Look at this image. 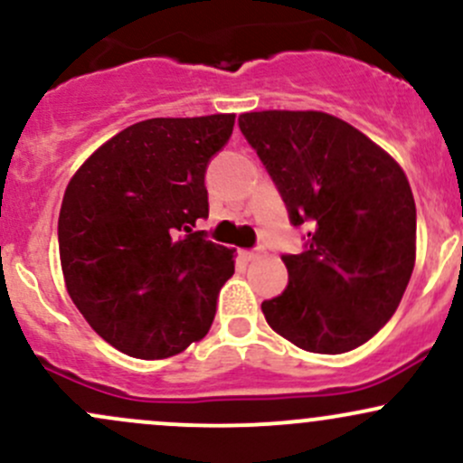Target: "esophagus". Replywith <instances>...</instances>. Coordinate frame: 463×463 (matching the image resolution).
I'll list each match as a JSON object with an SVG mask.
<instances>
[{"label":"esophagus","instance_id":"esophagus-1","mask_svg":"<svg viewBox=\"0 0 463 463\" xmlns=\"http://www.w3.org/2000/svg\"><path fill=\"white\" fill-rule=\"evenodd\" d=\"M259 252H261V248H252V250H241V257L246 259V261H252V259L259 257Z\"/></svg>","mask_w":463,"mask_h":463}]
</instances>
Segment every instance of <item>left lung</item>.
<instances>
[{
  "instance_id": "1",
  "label": "left lung",
  "mask_w": 463,
  "mask_h": 463,
  "mask_svg": "<svg viewBox=\"0 0 463 463\" xmlns=\"http://www.w3.org/2000/svg\"><path fill=\"white\" fill-rule=\"evenodd\" d=\"M272 177L298 255H283L288 288L263 301L266 321L297 347L345 354L389 323L415 266V200L398 162L323 111L240 116Z\"/></svg>"
}]
</instances>
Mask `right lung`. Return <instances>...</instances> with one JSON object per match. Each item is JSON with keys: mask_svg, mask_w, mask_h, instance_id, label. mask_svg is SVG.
<instances>
[{"mask_svg": "<svg viewBox=\"0 0 463 463\" xmlns=\"http://www.w3.org/2000/svg\"><path fill=\"white\" fill-rule=\"evenodd\" d=\"M232 125L235 114L142 120L70 180L59 213L65 286L118 352L169 358L211 329L235 261L193 228L208 217L206 169Z\"/></svg>", "mask_w": 463, "mask_h": 463, "instance_id": "add662e5", "label": "right lung"}]
</instances>
